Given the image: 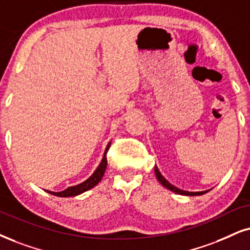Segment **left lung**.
Masks as SVG:
<instances>
[{"label":"left lung","mask_w":250,"mask_h":250,"mask_svg":"<svg viewBox=\"0 0 250 250\" xmlns=\"http://www.w3.org/2000/svg\"><path fill=\"white\" fill-rule=\"evenodd\" d=\"M154 173H156V176H157L158 181H159L160 183H162V185L164 186V187L167 188V189H169L170 191L175 192V194H179V195H186V196H198V195H203V194H205V192L209 191V190H205V191H196V192H194V191H186V190H181V189L176 188V187H174V186H173V185H170V183H169L168 181H167V180H166L165 178H164V176L162 175V173L159 172V169H158V167H157V166H154Z\"/></svg>","instance_id":"1"}]
</instances>
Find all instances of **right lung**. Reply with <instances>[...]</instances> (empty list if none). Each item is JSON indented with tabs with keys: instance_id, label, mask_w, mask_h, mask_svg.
<instances>
[{
	"instance_id": "add662e5",
	"label": "right lung",
	"mask_w": 250,
	"mask_h": 250,
	"mask_svg": "<svg viewBox=\"0 0 250 250\" xmlns=\"http://www.w3.org/2000/svg\"><path fill=\"white\" fill-rule=\"evenodd\" d=\"M109 146H110V142L108 143V145H107V147H106V150H105V153H104L102 163L99 164V166L97 167L96 170H94L93 174L91 175L87 180H85L84 182H82V183H80V185H77V186H72V187H68L67 189H64V190L59 191V192L49 191V190H46V191L49 192V194L54 195V196H59V197H71V196H77V195L82 194V192L88 190V189L93 188L94 186H97L98 183L100 182V180L103 179L104 174H105V170H106V167H107L106 153H107V151H108Z\"/></svg>"
}]
</instances>
